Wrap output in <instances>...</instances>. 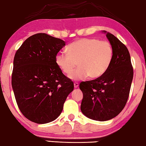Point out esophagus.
Here are the masks:
<instances>
[{
	"label": "esophagus",
	"instance_id": "obj_1",
	"mask_svg": "<svg viewBox=\"0 0 146 146\" xmlns=\"http://www.w3.org/2000/svg\"><path fill=\"white\" fill-rule=\"evenodd\" d=\"M78 86V82L74 83V87H75V88H77Z\"/></svg>",
	"mask_w": 146,
	"mask_h": 146
}]
</instances>
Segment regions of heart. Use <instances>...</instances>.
I'll list each match as a JSON object with an SVG mask.
<instances>
[{
  "instance_id": "heart-1",
  "label": "heart",
  "mask_w": 146,
  "mask_h": 146,
  "mask_svg": "<svg viewBox=\"0 0 146 146\" xmlns=\"http://www.w3.org/2000/svg\"><path fill=\"white\" fill-rule=\"evenodd\" d=\"M66 52H58L55 62L60 69L66 75H70L76 66L80 68L69 76L77 80L89 76L97 78L105 73L113 59L112 46L107 41L96 38H82L68 46Z\"/></svg>"
}]
</instances>
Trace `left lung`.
I'll use <instances>...</instances> for the list:
<instances>
[{"label": "left lung", "instance_id": "1", "mask_svg": "<svg viewBox=\"0 0 146 146\" xmlns=\"http://www.w3.org/2000/svg\"><path fill=\"white\" fill-rule=\"evenodd\" d=\"M106 36L114 50L109 68L100 77L81 82L82 112L89 118L104 121L114 118L125 106L133 78V68L128 49L113 34Z\"/></svg>", "mask_w": 146, "mask_h": 146}]
</instances>
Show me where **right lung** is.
<instances>
[{
	"mask_svg": "<svg viewBox=\"0 0 146 146\" xmlns=\"http://www.w3.org/2000/svg\"><path fill=\"white\" fill-rule=\"evenodd\" d=\"M65 43L38 33L27 38L16 51L11 76L13 93L21 112L34 123L44 124L56 119L74 89L73 81L55 62Z\"/></svg>",
	"mask_w": 146,
	"mask_h": 146,
	"instance_id": "obj_1",
	"label": "right lung"
}]
</instances>
